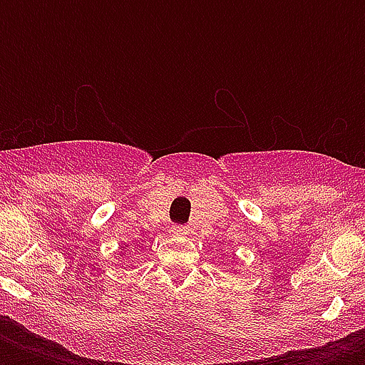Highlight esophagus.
Returning a JSON list of instances; mask_svg holds the SVG:
<instances>
[{"instance_id": "1", "label": "esophagus", "mask_w": 365, "mask_h": 365, "mask_svg": "<svg viewBox=\"0 0 365 365\" xmlns=\"http://www.w3.org/2000/svg\"><path fill=\"white\" fill-rule=\"evenodd\" d=\"M170 233L174 235V237H183V235L189 233V227H185V225H172Z\"/></svg>"}]
</instances>
